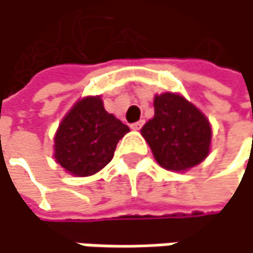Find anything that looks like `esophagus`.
<instances>
[{
  "label": "esophagus",
  "instance_id": "esophagus-1",
  "mask_svg": "<svg viewBox=\"0 0 253 253\" xmlns=\"http://www.w3.org/2000/svg\"><path fill=\"white\" fill-rule=\"evenodd\" d=\"M142 126H144V121L141 120V121H136V123H133V124L130 126V127H132L133 130H141Z\"/></svg>",
  "mask_w": 253,
  "mask_h": 253
}]
</instances>
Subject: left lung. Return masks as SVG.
<instances>
[{"instance_id":"1","label":"left lung","mask_w":253,"mask_h":253,"mask_svg":"<svg viewBox=\"0 0 253 253\" xmlns=\"http://www.w3.org/2000/svg\"><path fill=\"white\" fill-rule=\"evenodd\" d=\"M141 133L166 170L185 172L200 165L211 151L209 120L178 93L154 96V117L144 124Z\"/></svg>"}]
</instances>
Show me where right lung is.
I'll list each match as a JSON object with an SVG mask.
<instances>
[{"instance_id": "right-lung-1", "label": "right lung", "mask_w": 253, "mask_h": 253, "mask_svg": "<svg viewBox=\"0 0 253 253\" xmlns=\"http://www.w3.org/2000/svg\"><path fill=\"white\" fill-rule=\"evenodd\" d=\"M130 132L106 112L100 96H87L74 103L54 135V159L74 176H90L114 157L118 141Z\"/></svg>"}]
</instances>
